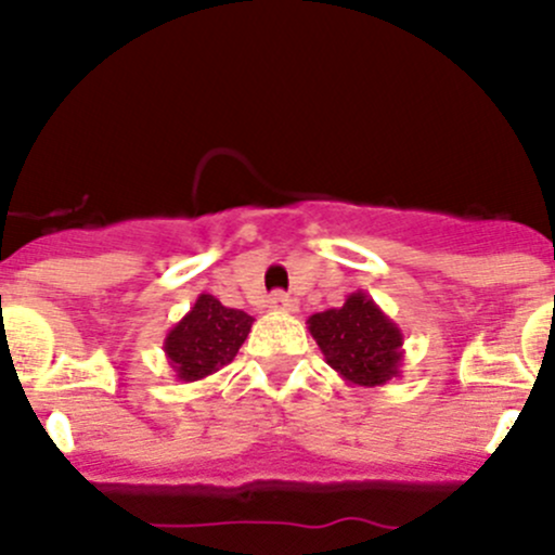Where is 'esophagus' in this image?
Here are the masks:
<instances>
[{"label":"esophagus","instance_id":"1","mask_svg":"<svg viewBox=\"0 0 555 555\" xmlns=\"http://www.w3.org/2000/svg\"><path fill=\"white\" fill-rule=\"evenodd\" d=\"M268 309H271L273 313H289V311H295V304L284 293H273L271 298H268Z\"/></svg>","mask_w":555,"mask_h":555}]
</instances>
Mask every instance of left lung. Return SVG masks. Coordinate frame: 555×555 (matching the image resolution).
<instances>
[{"instance_id":"1","label":"left lung","mask_w":555,"mask_h":555,"mask_svg":"<svg viewBox=\"0 0 555 555\" xmlns=\"http://www.w3.org/2000/svg\"><path fill=\"white\" fill-rule=\"evenodd\" d=\"M306 324L327 365L346 384L376 389L400 376L402 330L362 289L351 293L340 309L313 313Z\"/></svg>"}]
</instances>
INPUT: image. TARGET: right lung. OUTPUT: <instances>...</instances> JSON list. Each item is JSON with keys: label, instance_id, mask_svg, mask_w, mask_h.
<instances>
[{"label": "right lung", "instance_id": "obj_1", "mask_svg": "<svg viewBox=\"0 0 555 555\" xmlns=\"http://www.w3.org/2000/svg\"><path fill=\"white\" fill-rule=\"evenodd\" d=\"M251 322L249 313L228 309L215 295H198L164 340L166 360L179 382H201L225 367L242 349Z\"/></svg>", "mask_w": 555, "mask_h": 555}]
</instances>
